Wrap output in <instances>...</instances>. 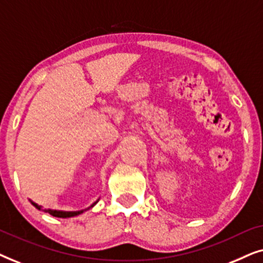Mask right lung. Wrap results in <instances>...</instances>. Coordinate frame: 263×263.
I'll return each instance as SVG.
<instances>
[{
    "label": "right lung",
    "instance_id": "add662e5",
    "mask_svg": "<svg viewBox=\"0 0 263 263\" xmlns=\"http://www.w3.org/2000/svg\"><path fill=\"white\" fill-rule=\"evenodd\" d=\"M97 202H98V200L96 201L95 203H92L91 206H89L88 208H86V210H81V211H74V212H66V211H57V210H50V208H48V210H43L44 212H46V213H49V214H51L52 217H56V218H71V217H77V215H79V214H81V213H84L85 211H87V210H89V208H92L93 206H96L97 204ZM31 203L33 204V206L37 208V210H39V211H42V206H39V204H37V203H34V202H32L31 201Z\"/></svg>",
    "mask_w": 263,
    "mask_h": 263
}]
</instances>
